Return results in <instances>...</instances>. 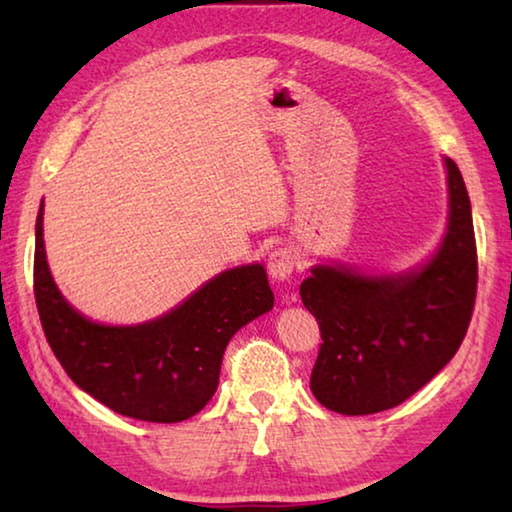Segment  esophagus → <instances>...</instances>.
I'll return each instance as SVG.
<instances>
[{
    "mask_svg": "<svg viewBox=\"0 0 512 512\" xmlns=\"http://www.w3.org/2000/svg\"><path fill=\"white\" fill-rule=\"evenodd\" d=\"M293 268H296V255H293L291 248L280 246L271 250V255H268V275H271L273 280L277 282L289 280Z\"/></svg>",
    "mask_w": 512,
    "mask_h": 512,
    "instance_id": "obj_1",
    "label": "esophagus"
}]
</instances>
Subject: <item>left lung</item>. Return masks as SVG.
I'll return each instance as SVG.
<instances>
[{
	"label": "left lung",
	"mask_w": 512,
	"mask_h": 512,
	"mask_svg": "<svg viewBox=\"0 0 512 512\" xmlns=\"http://www.w3.org/2000/svg\"><path fill=\"white\" fill-rule=\"evenodd\" d=\"M449 225L443 246L420 271L372 277L316 266L300 298L316 316L320 350L311 393L329 411L379 413L409 400L443 370L470 327L479 262L470 196L445 158Z\"/></svg>",
	"instance_id": "1"
}]
</instances>
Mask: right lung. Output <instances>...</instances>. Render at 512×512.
Wrapping results in <instances>:
<instances>
[{
  "mask_svg": "<svg viewBox=\"0 0 512 512\" xmlns=\"http://www.w3.org/2000/svg\"><path fill=\"white\" fill-rule=\"evenodd\" d=\"M33 291L49 348L76 386L119 415L180 422L219 386L225 345L237 329L273 307L262 264L216 275L167 316L135 327H106L67 305L51 280L42 205L36 219Z\"/></svg>",
  "mask_w": 512,
  "mask_h": 512,
  "instance_id": "add662e5",
  "label": "right lung"
}]
</instances>
